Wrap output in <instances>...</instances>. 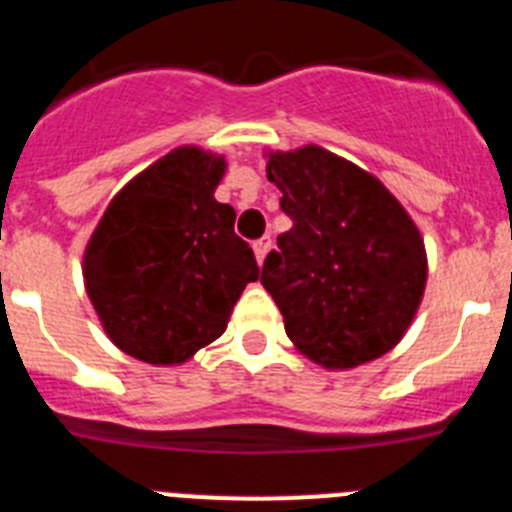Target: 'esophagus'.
Wrapping results in <instances>:
<instances>
[{
    "instance_id": "obj_1",
    "label": "esophagus",
    "mask_w": 512,
    "mask_h": 512,
    "mask_svg": "<svg viewBox=\"0 0 512 512\" xmlns=\"http://www.w3.org/2000/svg\"><path fill=\"white\" fill-rule=\"evenodd\" d=\"M271 251V238L269 235H264V238H259V241L253 243V253H256V261H259V266L264 264L266 253Z\"/></svg>"
}]
</instances>
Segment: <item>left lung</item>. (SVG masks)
<instances>
[{
	"label": "left lung",
	"instance_id": "left-lung-1",
	"mask_svg": "<svg viewBox=\"0 0 512 512\" xmlns=\"http://www.w3.org/2000/svg\"><path fill=\"white\" fill-rule=\"evenodd\" d=\"M292 228L261 284L302 356L354 369L397 346L428 279L418 225L377 176L320 146L266 153Z\"/></svg>",
	"mask_w": 512,
	"mask_h": 512
}]
</instances>
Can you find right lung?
Instances as JSON below:
<instances>
[{
    "label": "right lung",
    "mask_w": 512,
    "mask_h": 512,
    "mask_svg": "<svg viewBox=\"0 0 512 512\" xmlns=\"http://www.w3.org/2000/svg\"><path fill=\"white\" fill-rule=\"evenodd\" d=\"M225 158L179 146L133 176L104 210L84 248V287L120 351L176 366L228 328L248 282L251 246L235 235V210L215 200Z\"/></svg>",
    "instance_id": "right-lung-1"
}]
</instances>
